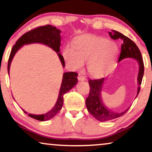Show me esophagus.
<instances>
[{
  "label": "esophagus",
  "mask_w": 152,
  "mask_h": 152,
  "mask_svg": "<svg viewBox=\"0 0 152 152\" xmlns=\"http://www.w3.org/2000/svg\"><path fill=\"white\" fill-rule=\"evenodd\" d=\"M77 79H78V80H80V81H84V80H86V78H85V77L82 76L81 74H79V75H78V77H77Z\"/></svg>",
  "instance_id": "34e87169"
}]
</instances>
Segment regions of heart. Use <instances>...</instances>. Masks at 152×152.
I'll return each mask as SVG.
<instances>
[{
  "label": "heart",
  "instance_id": "obj_1",
  "mask_svg": "<svg viewBox=\"0 0 152 152\" xmlns=\"http://www.w3.org/2000/svg\"><path fill=\"white\" fill-rule=\"evenodd\" d=\"M118 55V45L113 41L94 35L77 39L72 49L66 48L63 57L66 63L72 70L81 69L87 61V70L91 75H105L115 62Z\"/></svg>",
  "mask_w": 152,
  "mask_h": 152
}]
</instances>
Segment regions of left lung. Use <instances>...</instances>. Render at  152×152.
Wrapping results in <instances>:
<instances>
[{
    "instance_id": "obj_1",
    "label": "left lung",
    "mask_w": 152,
    "mask_h": 152,
    "mask_svg": "<svg viewBox=\"0 0 152 152\" xmlns=\"http://www.w3.org/2000/svg\"><path fill=\"white\" fill-rule=\"evenodd\" d=\"M109 34L111 38L114 40L121 39L123 41V43L121 45V51H120L118 61H121L122 59H125V58L130 57L136 59L138 62V91H137V97L140 92V85L142 83V77L144 75V63H143L142 55H141L140 50L138 49V46L134 41L118 31L113 30V32H109ZM104 81V78L88 80L90 91H89L88 97L86 99V106L88 111L95 119L101 122L111 120L119 118L126 113V112L129 109L128 108L127 109L121 113H115L104 105L100 96Z\"/></svg>"
}]
</instances>
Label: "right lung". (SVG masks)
Wrapping results in <instances>:
<instances>
[{"instance_id": "1", "label": "right lung", "mask_w": 152, "mask_h": 152, "mask_svg": "<svg viewBox=\"0 0 152 152\" xmlns=\"http://www.w3.org/2000/svg\"><path fill=\"white\" fill-rule=\"evenodd\" d=\"M61 31L53 27L50 25H46L44 26H40L36 28L33 30H31L29 32L25 33L22 35L16 42V44L14 45L12 48L10 55L8 60L7 70L8 73L10 72V64L15 55L16 52L20 49L21 46L25 44H30L33 43H43L50 47L56 53H57L61 61L62 66H65V61L64 59L61 54L59 53L60 51V45H61V37H60ZM78 74L75 72H64L63 75V79L60 88L59 94L58 96L57 102L55 107L48 113L43 114V115H33V114H28V116L36 119L39 121H46L50 120L55 115H57L58 112L61 109L62 106L64 104V95L69 91L72 87L75 86L77 83ZM24 113L27 114L28 113L23 110Z\"/></svg>"}]
</instances>
